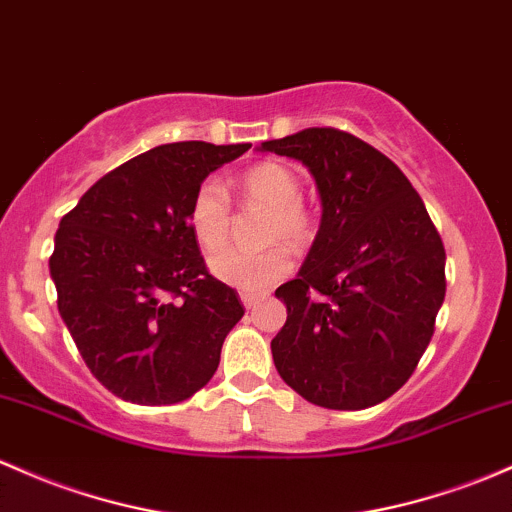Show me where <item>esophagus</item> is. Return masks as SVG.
<instances>
[{
	"label": "esophagus",
	"mask_w": 512,
	"mask_h": 512,
	"mask_svg": "<svg viewBox=\"0 0 512 512\" xmlns=\"http://www.w3.org/2000/svg\"><path fill=\"white\" fill-rule=\"evenodd\" d=\"M260 299H262L260 294H247V291L245 294H240V301H243L245 308H255L257 303H260Z\"/></svg>",
	"instance_id": "obj_1"
}]
</instances>
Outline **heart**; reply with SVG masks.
Wrapping results in <instances>:
<instances>
[{"mask_svg": "<svg viewBox=\"0 0 512 512\" xmlns=\"http://www.w3.org/2000/svg\"><path fill=\"white\" fill-rule=\"evenodd\" d=\"M240 199L265 206V240L282 238L301 247L313 238V216L301 204V179L282 162H260L240 174L235 182ZM187 223L194 240L204 250H216L228 240L230 204L216 182H201L194 189L187 209ZM209 269L218 282L243 291H262L277 284L291 269L289 250L269 245L260 252H243L235 247L211 255Z\"/></svg>", "mask_w": 512, "mask_h": 512, "instance_id": "obj_1", "label": "heart"}]
</instances>
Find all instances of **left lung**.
I'll list each match as a JSON object with an SVG mask.
<instances>
[{
    "mask_svg": "<svg viewBox=\"0 0 512 512\" xmlns=\"http://www.w3.org/2000/svg\"><path fill=\"white\" fill-rule=\"evenodd\" d=\"M303 162L320 194V228L296 279L274 294L286 323L274 367L316 406L362 411L393 396L435 333L445 245L408 177L338 128L260 145Z\"/></svg>",
    "mask_w": 512,
    "mask_h": 512,
    "instance_id": "1",
    "label": "left lung"
}]
</instances>
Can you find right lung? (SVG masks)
Instances as JSON below:
<instances>
[{"mask_svg": "<svg viewBox=\"0 0 512 512\" xmlns=\"http://www.w3.org/2000/svg\"><path fill=\"white\" fill-rule=\"evenodd\" d=\"M250 143L157 145L89 187L60 221L50 277L58 311L101 384L167 406L209 384L245 308L206 269L187 223L194 189Z\"/></svg>", "mask_w": 512, "mask_h": 512, "instance_id": "add662e5", "label": "right lung"}]
</instances>
